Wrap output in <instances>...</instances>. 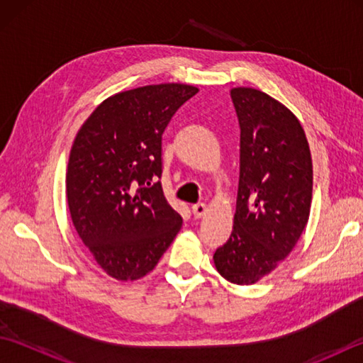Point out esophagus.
Masks as SVG:
<instances>
[{"label":"esophagus","instance_id":"1","mask_svg":"<svg viewBox=\"0 0 363 363\" xmlns=\"http://www.w3.org/2000/svg\"><path fill=\"white\" fill-rule=\"evenodd\" d=\"M191 212H194L195 218H203L207 212V206L204 203H198L191 207Z\"/></svg>","mask_w":363,"mask_h":363}]
</instances>
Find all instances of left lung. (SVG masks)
I'll use <instances>...</instances> for the list:
<instances>
[{
    "label": "left lung",
    "mask_w": 363,
    "mask_h": 363,
    "mask_svg": "<svg viewBox=\"0 0 363 363\" xmlns=\"http://www.w3.org/2000/svg\"><path fill=\"white\" fill-rule=\"evenodd\" d=\"M240 125V179L234 228L215 251L226 281L251 285L295 248L311 215L309 142L289 107L252 87L230 89Z\"/></svg>",
    "instance_id": "left-lung-1"
}]
</instances>
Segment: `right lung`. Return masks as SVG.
<instances>
[{
  "label": "right lung",
  "mask_w": 363,
  "mask_h": 363,
  "mask_svg": "<svg viewBox=\"0 0 363 363\" xmlns=\"http://www.w3.org/2000/svg\"><path fill=\"white\" fill-rule=\"evenodd\" d=\"M187 84L120 91L99 104L74 137L65 191L73 226L91 257L117 281L152 272L182 218L162 191V134L198 94Z\"/></svg>",
  "instance_id": "obj_1"
}]
</instances>
